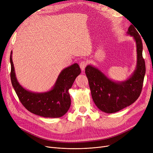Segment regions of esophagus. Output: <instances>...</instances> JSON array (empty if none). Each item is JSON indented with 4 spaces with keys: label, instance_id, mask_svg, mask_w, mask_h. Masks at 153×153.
<instances>
[{
    "label": "esophagus",
    "instance_id": "34e87169",
    "mask_svg": "<svg viewBox=\"0 0 153 153\" xmlns=\"http://www.w3.org/2000/svg\"><path fill=\"white\" fill-rule=\"evenodd\" d=\"M87 63L86 61H81V62L79 63L80 68H81V70L82 71H84V69H85V67L87 66Z\"/></svg>",
    "mask_w": 153,
    "mask_h": 153
}]
</instances>
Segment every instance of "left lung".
<instances>
[{"label": "left lung", "mask_w": 153, "mask_h": 153, "mask_svg": "<svg viewBox=\"0 0 153 153\" xmlns=\"http://www.w3.org/2000/svg\"><path fill=\"white\" fill-rule=\"evenodd\" d=\"M136 28L131 25L126 32L127 35L133 38L136 47V68L129 77L123 81H117L92 64L85 68L94 102L105 113H115L130 106L138 99L141 92L146 66L142 54V41Z\"/></svg>", "instance_id": "1"}]
</instances>
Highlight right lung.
Listing matches in <instances>:
<instances>
[{"mask_svg":"<svg viewBox=\"0 0 153 153\" xmlns=\"http://www.w3.org/2000/svg\"><path fill=\"white\" fill-rule=\"evenodd\" d=\"M10 61L12 86L21 103L29 111L45 118H59L67 113L71 106L69 90L81 72L77 63L63 69L51 89L35 92L26 89L19 82L12 61V51Z\"/></svg>","mask_w":153,"mask_h":153,"instance_id":"1","label":"right lung"}]
</instances>
